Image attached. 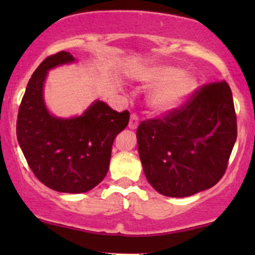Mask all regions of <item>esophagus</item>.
Listing matches in <instances>:
<instances>
[{"mask_svg":"<svg viewBox=\"0 0 255 255\" xmlns=\"http://www.w3.org/2000/svg\"><path fill=\"white\" fill-rule=\"evenodd\" d=\"M137 125H139V118H137L136 114H131L130 120H129V125H128V127H129L130 129H136Z\"/></svg>","mask_w":255,"mask_h":255,"instance_id":"1","label":"esophagus"}]
</instances>
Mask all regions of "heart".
Listing matches in <instances>:
<instances>
[{
    "instance_id": "obj_1",
    "label": "heart",
    "mask_w": 255,
    "mask_h": 255,
    "mask_svg": "<svg viewBox=\"0 0 255 255\" xmlns=\"http://www.w3.org/2000/svg\"><path fill=\"white\" fill-rule=\"evenodd\" d=\"M139 79L145 86H156L147 98L148 107L156 114H168L177 109L197 87V79L192 73L166 64L145 69Z\"/></svg>"
}]
</instances>
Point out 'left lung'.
I'll return each instance as SVG.
<instances>
[{"label":"left lung","instance_id":"obj_1","mask_svg":"<svg viewBox=\"0 0 255 255\" xmlns=\"http://www.w3.org/2000/svg\"><path fill=\"white\" fill-rule=\"evenodd\" d=\"M145 176L160 194L184 198L223 177L238 136L233 93L225 81L206 84L182 107L136 130Z\"/></svg>","mask_w":255,"mask_h":255}]
</instances>
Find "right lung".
Listing matches in <instances>:
<instances>
[{
  "label": "right lung",
  "mask_w": 255,
  "mask_h": 255,
  "mask_svg": "<svg viewBox=\"0 0 255 255\" xmlns=\"http://www.w3.org/2000/svg\"><path fill=\"white\" fill-rule=\"evenodd\" d=\"M75 61L69 52L46 57L28 81L16 121V137L27 164L40 182L61 193L95 188L109 170L113 142L129 122L128 110L118 113L95 102L81 116L60 119L46 109L43 86L48 71Z\"/></svg>",
  "instance_id": "add662e5"
}]
</instances>
